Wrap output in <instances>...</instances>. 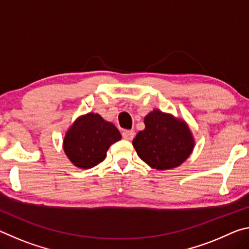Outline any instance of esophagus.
I'll return each instance as SVG.
<instances>
[{
    "mask_svg": "<svg viewBox=\"0 0 249 249\" xmlns=\"http://www.w3.org/2000/svg\"><path fill=\"white\" fill-rule=\"evenodd\" d=\"M122 136H123L124 140L126 141H132L135 137V132L134 130H124V132L122 133Z\"/></svg>",
    "mask_w": 249,
    "mask_h": 249,
    "instance_id": "1",
    "label": "esophagus"
}]
</instances>
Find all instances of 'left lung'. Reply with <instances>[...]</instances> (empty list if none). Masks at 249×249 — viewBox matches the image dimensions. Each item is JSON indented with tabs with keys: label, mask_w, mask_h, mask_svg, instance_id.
<instances>
[{
	"label": "left lung",
	"mask_w": 249,
	"mask_h": 249,
	"mask_svg": "<svg viewBox=\"0 0 249 249\" xmlns=\"http://www.w3.org/2000/svg\"><path fill=\"white\" fill-rule=\"evenodd\" d=\"M144 123L145 129L133 140L142 161L158 170H166L180 166L190 156L195 141L183 121L154 109Z\"/></svg>",
	"instance_id": "1"
}]
</instances>
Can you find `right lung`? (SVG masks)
Listing matches in <instances>:
<instances>
[{"label":"right lung","instance_id":"right-lung-1","mask_svg":"<svg viewBox=\"0 0 249 249\" xmlns=\"http://www.w3.org/2000/svg\"><path fill=\"white\" fill-rule=\"evenodd\" d=\"M121 138L114 125L89 113L79 117L67 132L64 150L74 166L89 169L102 162L109 146Z\"/></svg>","mask_w":249,"mask_h":249}]
</instances>
